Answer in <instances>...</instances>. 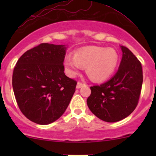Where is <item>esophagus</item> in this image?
I'll list each match as a JSON object with an SVG mask.
<instances>
[{
	"label": "esophagus",
	"instance_id": "34e87169",
	"mask_svg": "<svg viewBox=\"0 0 156 156\" xmlns=\"http://www.w3.org/2000/svg\"><path fill=\"white\" fill-rule=\"evenodd\" d=\"M85 85H86V83H81V82H79V81H78V83H77L76 88H77V89H80V88H81L82 87H83V86H85Z\"/></svg>",
	"mask_w": 156,
	"mask_h": 156
}]
</instances>
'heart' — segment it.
Returning a JSON list of instances; mask_svg holds the SVG:
<instances>
[{
  "label": "heart",
  "mask_w": 156,
  "mask_h": 156,
  "mask_svg": "<svg viewBox=\"0 0 156 156\" xmlns=\"http://www.w3.org/2000/svg\"><path fill=\"white\" fill-rule=\"evenodd\" d=\"M119 62V54L114 48L89 46L78 50L74 56L64 58V67L69 76L78 74L86 67L87 76L93 81L105 80L113 74Z\"/></svg>",
  "instance_id": "b5f03b06"
}]
</instances>
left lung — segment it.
<instances>
[{
	"mask_svg": "<svg viewBox=\"0 0 156 156\" xmlns=\"http://www.w3.org/2000/svg\"><path fill=\"white\" fill-rule=\"evenodd\" d=\"M116 74L108 81L90 87L89 108L97 117L108 122L120 121L135 110L143 82L141 62L125 46Z\"/></svg>",
	"mask_w": 156,
	"mask_h": 156,
	"instance_id": "left-lung-1",
	"label": "left lung"
}]
</instances>
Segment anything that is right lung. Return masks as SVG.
<instances>
[{
	"instance_id": "add662e5",
	"label": "right lung",
	"mask_w": 156,
	"mask_h": 156,
	"mask_svg": "<svg viewBox=\"0 0 156 156\" xmlns=\"http://www.w3.org/2000/svg\"><path fill=\"white\" fill-rule=\"evenodd\" d=\"M67 47L42 43L21 55L12 87L21 112L29 120L48 125L59 118L76 92V80L64 74Z\"/></svg>"
}]
</instances>
